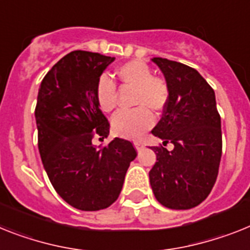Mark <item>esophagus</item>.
<instances>
[{"instance_id": "34e87169", "label": "esophagus", "mask_w": 250, "mask_h": 250, "mask_svg": "<svg viewBox=\"0 0 250 250\" xmlns=\"http://www.w3.org/2000/svg\"><path fill=\"white\" fill-rule=\"evenodd\" d=\"M135 147H136V150H137V151H141L142 148H144V144H142V142H140V141H136L135 142Z\"/></svg>"}]
</instances>
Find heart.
<instances>
[{
    "label": "heart",
    "instance_id": "obj_1",
    "mask_svg": "<svg viewBox=\"0 0 250 250\" xmlns=\"http://www.w3.org/2000/svg\"><path fill=\"white\" fill-rule=\"evenodd\" d=\"M122 86L135 89L132 112H123L113 118L112 125L115 135L119 137L138 140L154 125V113H161L169 102V86L163 77L154 76L148 64L142 61L133 60L121 64L115 70ZM96 100L100 109L105 113L114 112L118 105L117 86L108 77H102L96 85Z\"/></svg>",
    "mask_w": 250,
    "mask_h": 250
}]
</instances>
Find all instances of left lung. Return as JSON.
I'll return each mask as SVG.
<instances>
[{
  "label": "left lung",
  "instance_id": "1",
  "mask_svg": "<svg viewBox=\"0 0 250 250\" xmlns=\"http://www.w3.org/2000/svg\"><path fill=\"white\" fill-rule=\"evenodd\" d=\"M152 62L164 73L170 91L152 135L174 148L151 147L156 154L148 173L151 188L163 206L189 209L206 200L219 174L222 136L215 91L192 67L160 57Z\"/></svg>",
  "mask_w": 250,
  "mask_h": 250
}]
</instances>
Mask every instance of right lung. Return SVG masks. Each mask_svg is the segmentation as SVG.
<instances>
[{
    "instance_id": "obj_1",
    "label": "right lung",
    "mask_w": 250,
    "mask_h": 250,
    "mask_svg": "<svg viewBox=\"0 0 250 250\" xmlns=\"http://www.w3.org/2000/svg\"><path fill=\"white\" fill-rule=\"evenodd\" d=\"M113 61L73 50L50 68L38 93L35 119L44 169L56 192L81 211H99L114 203L137 156L132 142L123 138L100 148L93 145L94 136L109 135L95 91Z\"/></svg>"
}]
</instances>
